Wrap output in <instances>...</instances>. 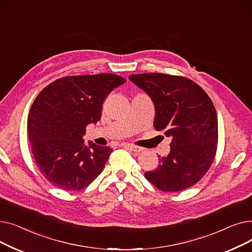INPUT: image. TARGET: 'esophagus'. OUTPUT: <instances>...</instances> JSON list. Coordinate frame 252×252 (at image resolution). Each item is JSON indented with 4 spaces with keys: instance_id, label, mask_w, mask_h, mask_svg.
<instances>
[{
    "instance_id": "34e87169",
    "label": "esophagus",
    "mask_w": 252,
    "mask_h": 252,
    "mask_svg": "<svg viewBox=\"0 0 252 252\" xmlns=\"http://www.w3.org/2000/svg\"><path fill=\"white\" fill-rule=\"evenodd\" d=\"M122 146L123 147H125V148H127V149H129L130 151H133V152H136V153H140L141 151H143V148H141V147H139V146H135V145H130V144H122Z\"/></svg>"
}]
</instances>
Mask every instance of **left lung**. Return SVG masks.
<instances>
[{"mask_svg": "<svg viewBox=\"0 0 252 252\" xmlns=\"http://www.w3.org/2000/svg\"><path fill=\"white\" fill-rule=\"evenodd\" d=\"M154 103V127L171 137L170 152L145 173L156 188L178 192L199 182L218 148V116L205 91L189 78L163 73L130 74ZM160 157V156H159Z\"/></svg>", "mask_w": 252, "mask_h": 252, "instance_id": "1", "label": "left lung"}]
</instances>
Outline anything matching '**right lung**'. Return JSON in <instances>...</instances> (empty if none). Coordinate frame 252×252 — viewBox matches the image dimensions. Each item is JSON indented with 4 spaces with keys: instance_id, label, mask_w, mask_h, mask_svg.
<instances>
[{
    "instance_id": "obj_1",
    "label": "right lung",
    "mask_w": 252,
    "mask_h": 252,
    "mask_svg": "<svg viewBox=\"0 0 252 252\" xmlns=\"http://www.w3.org/2000/svg\"><path fill=\"white\" fill-rule=\"evenodd\" d=\"M126 83L112 73L65 76L48 85L29 113L31 147L41 174L66 191L86 188L113 151L93 142L85 144L86 127L100 121L109 93Z\"/></svg>"
}]
</instances>
